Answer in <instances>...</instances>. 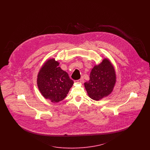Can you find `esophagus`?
Here are the masks:
<instances>
[{
	"label": "esophagus",
	"instance_id": "1",
	"mask_svg": "<svg viewBox=\"0 0 150 150\" xmlns=\"http://www.w3.org/2000/svg\"><path fill=\"white\" fill-rule=\"evenodd\" d=\"M81 81H82L81 79H79L78 80H75L74 82L76 83H81Z\"/></svg>",
	"mask_w": 150,
	"mask_h": 150
}]
</instances>
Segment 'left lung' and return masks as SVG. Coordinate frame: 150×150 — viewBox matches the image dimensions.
<instances>
[{"label": "left lung", "instance_id": "8db88e82", "mask_svg": "<svg viewBox=\"0 0 150 150\" xmlns=\"http://www.w3.org/2000/svg\"><path fill=\"white\" fill-rule=\"evenodd\" d=\"M116 81L114 65L108 58H105L99 64L94 66L89 80L84 83V86L91 99L99 100L112 92Z\"/></svg>", "mask_w": 150, "mask_h": 150}]
</instances>
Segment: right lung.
Returning <instances> with one entry per match:
<instances>
[{
    "label": "right lung",
    "instance_id": "obj_1",
    "mask_svg": "<svg viewBox=\"0 0 150 150\" xmlns=\"http://www.w3.org/2000/svg\"><path fill=\"white\" fill-rule=\"evenodd\" d=\"M55 58L43 64L37 76V85L42 95L51 102L58 103L67 96L74 84L68 74L59 67Z\"/></svg>",
    "mask_w": 150,
    "mask_h": 150
}]
</instances>
